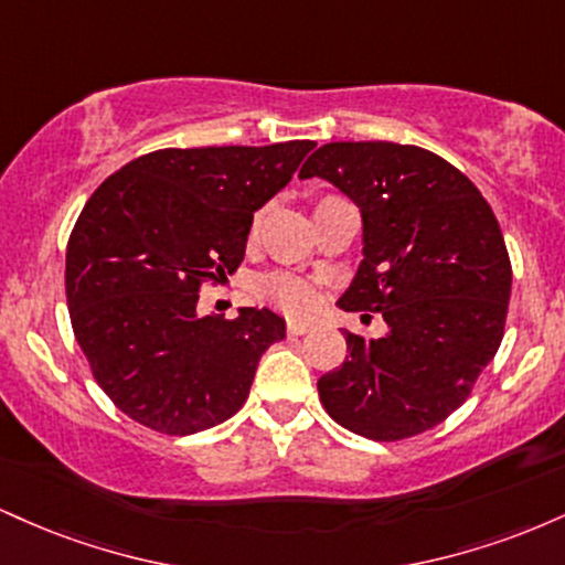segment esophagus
I'll return each mask as SVG.
<instances>
[{"label": "esophagus", "mask_w": 565, "mask_h": 565, "mask_svg": "<svg viewBox=\"0 0 565 565\" xmlns=\"http://www.w3.org/2000/svg\"><path fill=\"white\" fill-rule=\"evenodd\" d=\"M310 329H313V323H308V321H289L287 323V334H291V337L308 334Z\"/></svg>", "instance_id": "1"}]
</instances>
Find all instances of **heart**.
Here are the masks:
<instances>
[{
  "instance_id": "heart-1",
  "label": "heart",
  "mask_w": 565,
  "mask_h": 565,
  "mask_svg": "<svg viewBox=\"0 0 565 565\" xmlns=\"http://www.w3.org/2000/svg\"><path fill=\"white\" fill-rule=\"evenodd\" d=\"M332 199H337V196H321L319 201H316V206L327 204V201H332ZM257 225H260V215H257L255 223H252V236L257 233ZM260 291H263L265 300L274 302L278 310H284V313H291V316L310 313V310L316 308V302H319L316 289L310 287L305 278L291 276V274H268L260 281Z\"/></svg>"
}]
</instances>
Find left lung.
<instances>
[{"label": "left lung", "instance_id": "1", "mask_svg": "<svg viewBox=\"0 0 565 565\" xmlns=\"http://www.w3.org/2000/svg\"><path fill=\"white\" fill-rule=\"evenodd\" d=\"M300 178H323L361 206L364 260L342 310L380 313L387 332H345L348 359L319 380L329 417L372 440H404L468 401L497 355L512 265L489 201L419 146L327 142Z\"/></svg>", "mask_w": 565, "mask_h": 565}]
</instances>
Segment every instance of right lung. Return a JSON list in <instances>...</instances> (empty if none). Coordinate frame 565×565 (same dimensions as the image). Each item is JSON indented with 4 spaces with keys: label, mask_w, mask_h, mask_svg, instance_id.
<instances>
[{
    "label": "right lung",
    "mask_w": 565,
    "mask_h": 565,
    "mask_svg": "<svg viewBox=\"0 0 565 565\" xmlns=\"http://www.w3.org/2000/svg\"><path fill=\"white\" fill-rule=\"evenodd\" d=\"M313 146L161 148L84 204L66 249L71 327L95 382L129 419L191 436L244 406L284 319L268 308L199 319V291L242 265L255 210Z\"/></svg>",
    "instance_id": "right-lung-1"
}]
</instances>
